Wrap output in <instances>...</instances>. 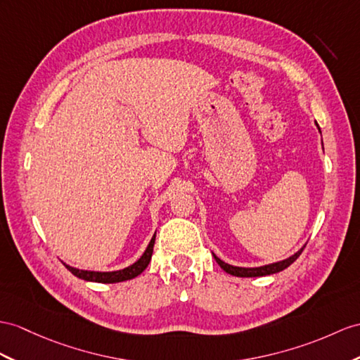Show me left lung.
<instances>
[{
    "instance_id": "left-lung-1",
    "label": "left lung",
    "mask_w": 360,
    "mask_h": 360,
    "mask_svg": "<svg viewBox=\"0 0 360 360\" xmlns=\"http://www.w3.org/2000/svg\"><path fill=\"white\" fill-rule=\"evenodd\" d=\"M305 248V246H304ZM304 248L296 252L293 257L287 258L284 261H279V262H274V264H269V266H262V267H235V266H231V264H226L224 261H221L218 257L214 255L215 261L220 264V267L226 271V274L229 275H233V276H241V278H253V276H266V275H271V274H278V271H281L284 269H287L288 266L292 264V262L296 261V258L301 255Z\"/></svg>"
}]
</instances>
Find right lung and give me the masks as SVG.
<instances>
[{
  "label": "right lung",
  "instance_id": "add662e5",
  "mask_svg": "<svg viewBox=\"0 0 360 360\" xmlns=\"http://www.w3.org/2000/svg\"><path fill=\"white\" fill-rule=\"evenodd\" d=\"M154 241H155V235L153 236L151 243L148 244V248L145 253L139 261H136L133 266H129L124 270H117V271H89V270H79L75 267H70L65 264V267L72 271V274L77 278L85 279V281H93V283H102V284H112V283H122V281H128V279H133L139 276L142 271L148 267L153 257V248H154Z\"/></svg>",
  "mask_w": 360,
  "mask_h": 360
}]
</instances>
